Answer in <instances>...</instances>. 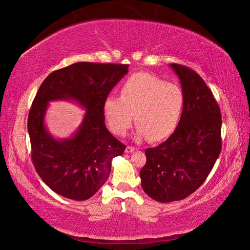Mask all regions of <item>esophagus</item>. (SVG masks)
Segmentation results:
<instances>
[{
    "mask_svg": "<svg viewBox=\"0 0 250 250\" xmlns=\"http://www.w3.org/2000/svg\"><path fill=\"white\" fill-rule=\"evenodd\" d=\"M135 148L134 147H131V146H127L125 148V153H132L133 151H134Z\"/></svg>",
    "mask_w": 250,
    "mask_h": 250,
    "instance_id": "obj_1",
    "label": "esophagus"
}]
</instances>
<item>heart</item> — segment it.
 Returning a JSON list of instances; mask_svg holds the SVG:
<instances>
[{
    "label": "heart",
    "instance_id": "heart-1",
    "mask_svg": "<svg viewBox=\"0 0 250 250\" xmlns=\"http://www.w3.org/2000/svg\"><path fill=\"white\" fill-rule=\"evenodd\" d=\"M184 103V94L177 84L138 72L126 79L121 86L120 97L105 98L103 113L114 134L124 135L134 114L136 138L148 136L150 141L158 142L176 131Z\"/></svg>",
    "mask_w": 250,
    "mask_h": 250
}]
</instances>
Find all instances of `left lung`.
<instances>
[{
	"label": "left lung",
	"mask_w": 250,
	"mask_h": 250,
	"mask_svg": "<svg viewBox=\"0 0 250 250\" xmlns=\"http://www.w3.org/2000/svg\"><path fill=\"white\" fill-rule=\"evenodd\" d=\"M184 94V111L166 142L146 149L142 188L159 202L178 201L193 194L212 170L222 150V115L212 91L191 69L170 63Z\"/></svg>",
	"instance_id": "1"
}]
</instances>
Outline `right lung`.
Here are the masks:
<instances>
[{
	"label": "right lung",
	"instance_id": "1",
	"mask_svg": "<svg viewBox=\"0 0 250 250\" xmlns=\"http://www.w3.org/2000/svg\"><path fill=\"white\" fill-rule=\"evenodd\" d=\"M127 67L80 62L52 72L40 85L27 120L32 161L56 194L79 201L90 198L106 182L113 159L124 153L125 145L105 126L103 102ZM53 101L74 102L86 111L67 139L54 138L46 127V111Z\"/></svg>",
	"mask_w": 250,
	"mask_h": 250
}]
</instances>
